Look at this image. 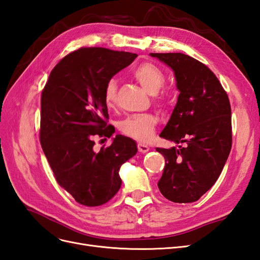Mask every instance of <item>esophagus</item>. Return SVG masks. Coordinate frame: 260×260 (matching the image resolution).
Here are the masks:
<instances>
[{"label":"esophagus","mask_w":260,"mask_h":260,"mask_svg":"<svg viewBox=\"0 0 260 260\" xmlns=\"http://www.w3.org/2000/svg\"><path fill=\"white\" fill-rule=\"evenodd\" d=\"M138 149H139V152H141V153H147L149 151V147L147 145H145V144L139 143L138 144Z\"/></svg>","instance_id":"34e87169"}]
</instances>
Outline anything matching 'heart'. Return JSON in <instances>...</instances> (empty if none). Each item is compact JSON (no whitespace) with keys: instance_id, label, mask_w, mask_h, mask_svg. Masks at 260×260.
<instances>
[{"instance_id":"heart-1","label":"heart","mask_w":260,"mask_h":260,"mask_svg":"<svg viewBox=\"0 0 260 260\" xmlns=\"http://www.w3.org/2000/svg\"><path fill=\"white\" fill-rule=\"evenodd\" d=\"M135 79L143 86L149 94H156L165 83V75L160 68L152 62H142L132 72ZM117 98V81L115 79L108 80L104 89L105 105L112 108L116 103ZM158 105L164 104V98L156 99ZM157 125V118L151 114L129 116L118 124L120 132L125 137H129L139 142H148L154 136Z\"/></svg>"}]
</instances>
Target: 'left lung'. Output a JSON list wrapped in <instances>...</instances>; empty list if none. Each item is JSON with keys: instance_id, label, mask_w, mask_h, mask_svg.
<instances>
[{"instance_id": "1", "label": "left lung", "mask_w": 260, "mask_h": 260, "mask_svg": "<svg viewBox=\"0 0 260 260\" xmlns=\"http://www.w3.org/2000/svg\"><path fill=\"white\" fill-rule=\"evenodd\" d=\"M149 55L172 69L180 92L170 119L160 133L161 138L179 147L156 148L166 160L157 185L171 202H196L215 184L231 151L229 98L215 74L188 55Z\"/></svg>"}]
</instances>
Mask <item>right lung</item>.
Masks as SVG:
<instances>
[{
  "label": "right lung",
  "mask_w": 260,
  "mask_h": 260,
  "mask_svg": "<svg viewBox=\"0 0 260 260\" xmlns=\"http://www.w3.org/2000/svg\"><path fill=\"white\" fill-rule=\"evenodd\" d=\"M138 56L104 48H82L53 68L41 95L40 142L58 184L81 205L100 206L121 186L119 169L138 152L121 135L94 152V138H111L105 85Z\"/></svg>",
  "instance_id": "add662e5"
}]
</instances>
